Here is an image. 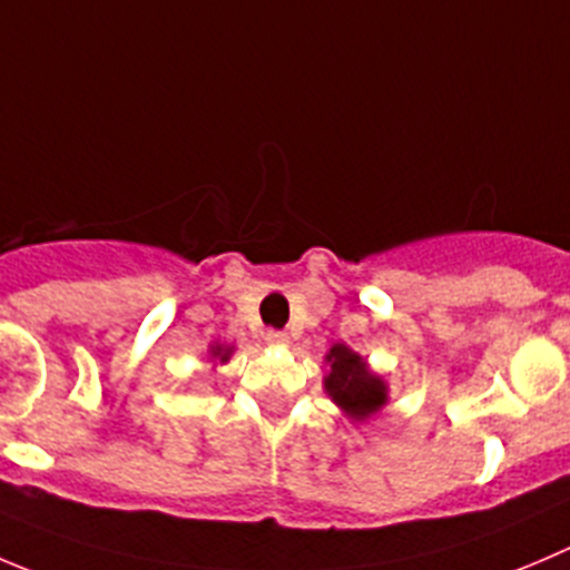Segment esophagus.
<instances>
[{
	"mask_svg": "<svg viewBox=\"0 0 570 570\" xmlns=\"http://www.w3.org/2000/svg\"><path fill=\"white\" fill-rule=\"evenodd\" d=\"M264 340H267V345H273V347H286V345H289V336H286L284 331H275V328H269L267 334H264Z\"/></svg>",
	"mask_w": 570,
	"mask_h": 570,
	"instance_id": "34e87169",
	"label": "esophagus"
}]
</instances>
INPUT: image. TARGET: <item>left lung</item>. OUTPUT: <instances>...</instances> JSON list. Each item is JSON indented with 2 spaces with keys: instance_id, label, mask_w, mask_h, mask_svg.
<instances>
[{
  "instance_id": "8db88e82",
  "label": "left lung",
  "mask_w": 570,
  "mask_h": 570,
  "mask_svg": "<svg viewBox=\"0 0 570 570\" xmlns=\"http://www.w3.org/2000/svg\"><path fill=\"white\" fill-rule=\"evenodd\" d=\"M328 375L323 379L331 401L351 420L364 423L386 403V384L381 375L370 373L367 362L347 345H334L325 353Z\"/></svg>"
}]
</instances>
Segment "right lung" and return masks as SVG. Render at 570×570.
Wrapping results in <instances>:
<instances>
[{"label": "right lung", "instance_id": "obj_1", "mask_svg": "<svg viewBox=\"0 0 570 570\" xmlns=\"http://www.w3.org/2000/svg\"><path fill=\"white\" fill-rule=\"evenodd\" d=\"M230 353H234V347H228V345H212V351H208V356L214 358V362H219V364H225L230 358Z\"/></svg>", "mask_w": 570, "mask_h": 570}]
</instances>
